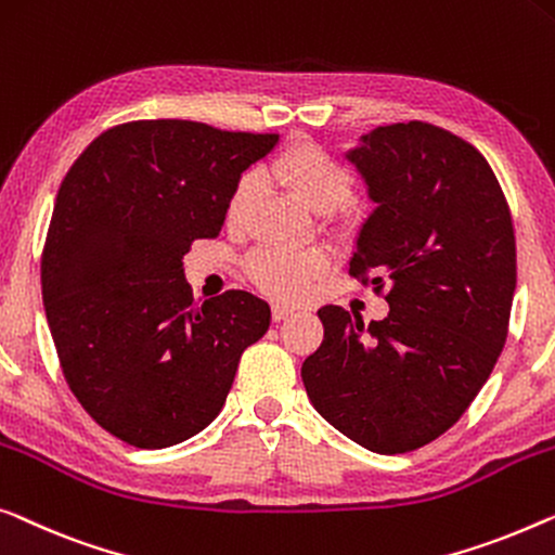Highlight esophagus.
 <instances>
[{"mask_svg": "<svg viewBox=\"0 0 555 555\" xmlns=\"http://www.w3.org/2000/svg\"><path fill=\"white\" fill-rule=\"evenodd\" d=\"M293 312H295L293 305H285V302H272V318H275V320H285V318H291Z\"/></svg>", "mask_w": 555, "mask_h": 555, "instance_id": "esophagus-1", "label": "esophagus"}]
</instances>
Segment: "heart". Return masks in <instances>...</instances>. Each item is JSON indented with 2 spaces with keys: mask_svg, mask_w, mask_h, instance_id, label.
<instances>
[{
  "mask_svg": "<svg viewBox=\"0 0 555 555\" xmlns=\"http://www.w3.org/2000/svg\"><path fill=\"white\" fill-rule=\"evenodd\" d=\"M272 175L287 184L312 210H331L340 205L352 190L350 167L318 142H297L280 152L272 163ZM258 178L253 172L240 175L232 184L224 220L232 228H243L253 210ZM325 268V255L312 247L270 245L250 258V272L262 291L275 297H300L310 291L312 280Z\"/></svg>",
  "mask_w": 555,
  "mask_h": 555,
  "instance_id": "1",
  "label": "heart"
}]
</instances>
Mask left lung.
Segmentation results:
<instances>
[{
  "label": "left lung",
  "instance_id": "1",
  "mask_svg": "<svg viewBox=\"0 0 555 555\" xmlns=\"http://www.w3.org/2000/svg\"><path fill=\"white\" fill-rule=\"evenodd\" d=\"M348 159L377 205L350 275L385 293L388 318L325 305V335L302 363L315 411L373 453L415 451L461 421L501 356L516 235L486 157L428 122L377 127Z\"/></svg>",
  "mask_w": 555,
  "mask_h": 555
}]
</instances>
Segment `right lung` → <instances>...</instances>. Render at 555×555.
Segmentation results:
<instances>
[{
  "mask_svg": "<svg viewBox=\"0 0 555 555\" xmlns=\"http://www.w3.org/2000/svg\"><path fill=\"white\" fill-rule=\"evenodd\" d=\"M278 134L190 119L102 132L64 175L42 253V300L69 390L134 448L207 428L240 356L268 333L270 305L245 291L192 302L182 258L220 235L232 184Z\"/></svg>",
  "mask_w": 555,
  "mask_h": 555,
  "instance_id": "add662e5",
  "label": "right lung"
}]
</instances>
